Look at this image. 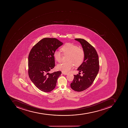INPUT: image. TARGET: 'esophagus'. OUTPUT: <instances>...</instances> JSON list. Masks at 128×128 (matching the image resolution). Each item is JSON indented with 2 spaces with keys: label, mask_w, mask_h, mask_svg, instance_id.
<instances>
[{
  "label": "esophagus",
  "mask_w": 128,
  "mask_h": 128,
  "mask_svg": "<svg viewBox=\"0 0 128 128\" xmlns=\"http://www.w3.org/2000/svg\"><path fill=\"white\" fill-rule=\"evenodd\" d=\"M62 74H64V75H66L68 74V73H64V72H62Z\"/></svg>",
  "instance_id": "34e87169"
}]
</instances>
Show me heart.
Segmentation results:
<instances>
[{
	"label": "heart",
	"mask_w": 128,
	"mask_h": 128,
	"mask_svg": "<svg viewBox=\"0 0 128 128\" xmlns=\"http://www.w3.org/2000/svg\"><path fill=\"white\" fill-rule=\"evenodd\" d=\"M64 54H68V62H62L57 65L58 70L64 73L69 72L72 69L74 65L78 66L80 65L84 61L85 57L84 51L83 49L72 43L66 44L61 48ZM54 56L58 62L62 61V54L60 51L56 50L54 52Z\"/></svg>",
	"instance_id": "1"
}]
</instances>
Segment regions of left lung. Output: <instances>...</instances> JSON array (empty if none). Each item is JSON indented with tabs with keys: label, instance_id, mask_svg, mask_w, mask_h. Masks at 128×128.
Wrapping results in <instances>:
<instances>
[{
	"label": "left lung",
	"instance_id": "1",
	"mask_svg": "<svg viewBox=\"0 0 128 128\" xmlns=\"http://www.w3.org/2000/svg\"><path fill=\"white\" fill-rule=\"evenodd\" d=\"M75 40L81 44L84 51L85 57L83 62L78 68V70L82 72L83 76L74 75L70 87L74 91L80 92L87 89L94 81L99 70V62L98 54L93 46L84 39Z\"/></svg>",
	"mask_w": 128,
	"mask_h": 128
}]
</instances>
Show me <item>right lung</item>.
<instances>
[{"mask_svg": "<svg viewBox=\"0 0 128 128\" xmlns=\"http://www.w3.org/2000/svg\"><path fill=\"white\" fill-rule=\"evenodd\" d=\"M64 44L56 38H45L30 50L28 59V75L34 85L41 91L51 92L54 89L61 71L50 73L55 66L54 52Z\"/></svg>", "mask_w": 128, "mask_h": 128, "instance_id": "1", "label": "right lung"}]
</instances>
